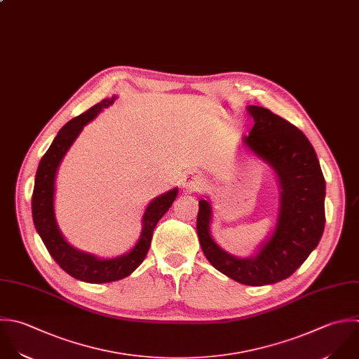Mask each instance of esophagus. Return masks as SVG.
<instances>
[{
  "mask_svg": "<svg viewBox=\"0 0 359 359\" xmlns=\"http://www.w3.org/2000/svg\"><path fill=\"white\" fill-rule=\"evenodd\" d=\"M203 183V179L200 175L197 173H193V172H189L186 176H184V180H183V186L190 190V191H196Z\"/></svg>",
  "mask_w": 359,
  "mask_h": 359,
  "instance_id": "1",
  "label": "esophagus"
}]
</instances>
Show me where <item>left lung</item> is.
<instances>
[{
	"mask_svg": "<svg viewBox=\"0 0 359 359\" xmlns=\"http://www.w3.org/2000/svg\"><path fill=\"white\" fill-rule=\"evenodd\" d=\"M248 111L255 126L242 144L271 168L280 186L276 226L253 255L233 256L212 239V207L205 197L198 201L197 233L212 267L236 283L262 287L292 276L318 248L326 222V182L318 155L301 130L266 107L248 106Z\"/></svg>",
	"mask_w": 359,
	"mask_h": 359,
	"instance_id": "obj_1",
	"label": "left lung"
}]
</instances>
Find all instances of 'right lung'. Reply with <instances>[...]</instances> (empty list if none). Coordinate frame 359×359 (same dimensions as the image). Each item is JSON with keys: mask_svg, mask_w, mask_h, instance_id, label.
I'll use <instances>...</instances> for the list:
<instances>
[{"mask_svg": "<svg viewBox=\"0 0 359 359\" xmlns=\"http://www.w3.org/2000/svg\"><path fill=\"white\" fill-rule=\"evenodd\" d=\"M117 96L103 99L81 116L68 121L55 135L50 148L40 159L34 187L32 196V215L34 228L47 248L54 262L75 280L89 284L113 283L128 277L144 262L152 241V233L159 219L168 212L173 201L177 197L179 189L175 187L154 200L147 205L142 215V229L137 243L127 253L111 257L100 259L96 255L79 250L67 242L61 233L54 211V193H55V176L57 170L81 134L82 128L92 121L103 109L114 103Z\"/></svg>", "mask_w": 359, "mask_h": 359, "instance_id": "add662e5", "label": "right lung"}]
</instances>
